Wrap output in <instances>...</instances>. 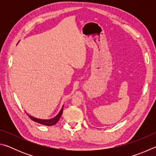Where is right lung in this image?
Masks as SVG:
<instances>
[{
	"mask_svg": "<svg viewBox=\"0 0 156 156\" xmlns=\"http://www.w3.org/2000/svg\"><path fill=\"white\" fill-rule=\"evenodd\" d=\"M63 107H64V105L62 106V109H60V112L58 113V114L55 116L54 118H51V119H47V120H43V119H39V118H36L35 117H34V116L30 115L26 112H26V113H27V115L29 116V118H31V119L33 121H34V122H36L39 124H41V125H46V126H52V125H55V124H56L58 121L59 120L60 118L61 117V115H62V111H63Z\"/></svg>",
	"mask_w": 156,
	"mask_h": 156,
	"instance_id": "add662e5",
	"label": "right lung"
}]
</instances>
